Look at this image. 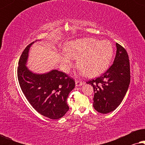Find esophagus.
<instances>
[{
	"mask_svg": "<svg viewBox=\"0 0 145 145\" xmlns=\"http://www.w3.org/2000/svg\"><path fill=\"white\" fill-rule=\"evenodd\" d=\"M75 84H76V87H78V86H82L83 84H84V82H81V81H78V80H76V82H75Z\"/></svg>",
	"mask_w": 145,
	"mask_h": 145,
	"instance_id": "34e87169",
	"label": "esophagus"
}]
</instances>
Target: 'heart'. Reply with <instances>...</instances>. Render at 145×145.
<instances>
[{
  "label": "heart",
  "instance_id": "obj_1",
  "mask_svg": "<svg viewBox=\"0 0 145 145\" xmlns=\"http://www.w3.org/2000/svg\"><path fill=\"white\" fill-rule=\"evenodd\" d=\"M65 51L61 54L63 70L68 72L73 66V59L86 76H100L108 69L112 61L114 48L109 40L99 41L92 37H84L71 41L65 45Z\"/></svg>",
  "mask_w": 145,
  "mask_h": 145
}]
</instances>
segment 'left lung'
Returning a JSON list of instances; mask_svg holds the SVG:
<instances>
[{
	"label": "left lung",
	"instance_id": "8db88e82",
	"mask_svg": "<svg viewBox=\"0 0 145 145\" xmlns=\"http://www.w3.org/2000/svg\"><path fill=\"white\" fill-rule=\"evenodd\" d=\"M114 63L104 74L87 82L93 87V107L101 114H108L120 106L125 96L130 83V65L127 53L116 43Z\"/></svg>",
	"mask_w": 145,
	"mask_h": 145
}]
</instances>
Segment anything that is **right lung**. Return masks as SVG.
I'll return each mask as SVG.
<instances>
[{
    "label": "right lung",
    "mask_w": 145,
    "mask_h": 145,
    "mask_svg": "<svg viewBox=\"0 0 145 145\" xmlns=\"http://www.w3.org/2000/svg\"><path fill=\"white\" fill-rule=\"evenodd\" d=\"M37 40L25 47L22 53L18 68V78L22 92L31 106L42 116L58 120L68 112L67 103L75 82L65 73L53 69L45 73L29 70L27 63L29 49Z\"/></svg>",
    "instance_id": "right-lung-1"
}]
</instances>
